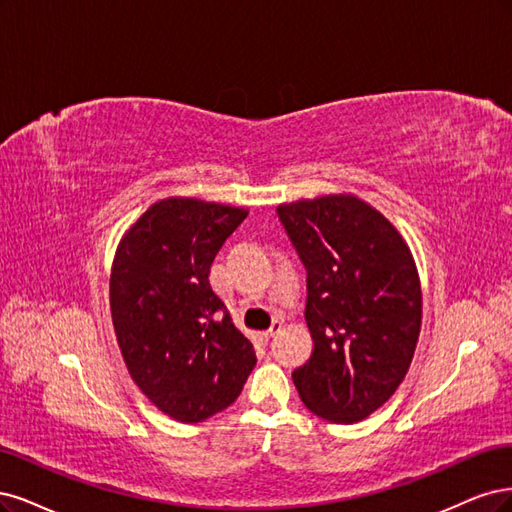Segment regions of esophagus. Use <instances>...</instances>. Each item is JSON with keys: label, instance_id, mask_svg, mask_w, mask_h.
Instances as JSON below:
<instances>
[{"label": "esophagus", "instance_id": "obj_1", "mask_svg": "<svg viewBox=\"0 0 512 512\" xmlns=\"http://www.w3.org/2000/svg\"><path fill=\"white\" fill-rule=\"evenodd\" d=\"M280 327H283V323H280V321H274V323H272V327H270V329H266V332H263L261 336L268 340V338H272L276 332H280Z\"/></svg>", "mask_w": 512, "mask_h": 512}]
</instances>
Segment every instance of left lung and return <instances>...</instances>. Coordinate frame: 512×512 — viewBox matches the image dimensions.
<instances>
[{
  "mask_svg": "<svg viewBox=\"0 0 512 512\" xmlns=\"http://www.w3.org/2000/svg\"><path fill=\"white\" fill-rule=\"evenodd\" d=\"M306 268L310 359L293 370L308 410L357 423L381 408L410 368L421 332V283L408 244L355 195L276 208Z\"/></svg>",
  "mask_w": 512,
  "mask_h": 512,
  "instance_id": "1",
  "label": "left lung"
}]
</instances>
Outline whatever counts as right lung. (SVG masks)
Wrapping results in <instances>:
<instances>
[{"mask_svg": "<svg viewBox=\"0 0 512 512\" xmlns=\"http://www.w3.org/2000/svg\"><path fill=\"white\" fill-rule=\"evenodd\" d=\"M249 210L193 197L148 208L119 242L110 310L140 391L180 423L217 415L240 395L257 357L210 287V266Z\"/></svg>", "mask_w": 512, "mask_h": 512, "instance_id": "1", "label": "right lung"}]
</instances>
